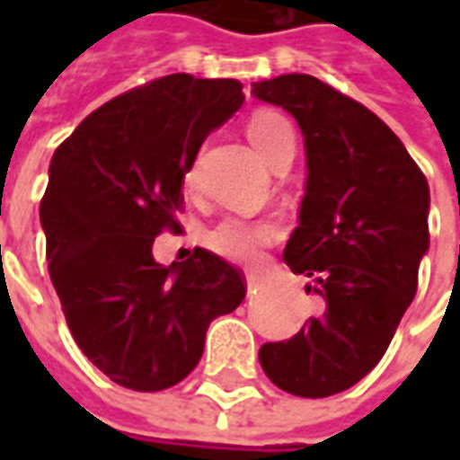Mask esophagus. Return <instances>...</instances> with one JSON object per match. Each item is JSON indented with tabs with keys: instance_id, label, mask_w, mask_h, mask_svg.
<instances>
[{
	"instance_id": "esophagus-1",
	"label": "esophagus",
	"mask_w": 460,
	"mask_h": 460,
	"mask_svg": "<svg viewBox=\"0 0 460 460\" xmlns=\"http://www.w3.org/2000/svg\"><path fill=\"white\" fill-rule=\"evenodd\" d=\"M246 283H249V288H259L261 276L256 270H249V273H246Z\"/></svg>"
}]
</instances>
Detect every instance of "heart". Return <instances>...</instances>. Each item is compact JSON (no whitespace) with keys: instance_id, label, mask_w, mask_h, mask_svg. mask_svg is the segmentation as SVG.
Returning <instances> with one entry per match:
<instances>
[{"instance_id":"b5f03b06","label":"heart","mask_w":460,"mask_h":460,"mask_svg":"<svg viewBox=\"0 0 460 460\" xmlns=\"http://www.w3.org/2000/svg\"><path fill=\"white\" fill-rule=\"evenodd\" d=\"M246 135L256 152L269 164L276 157V152L286 142L293 140V132H290L286 118H280L273 111H259L251 115ZM276 236H279V226L273 221L224 219L207 234V246L231 261H253L259 259V253L269 243L276 241Z\"/></svg>"}]
</instances>
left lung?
Returning a JSON list of instances; mask_svg holds the SVG:
<instances>
[{
  "label": "left lung",
  "mask_w": 460,
  "mask_h": 460,
  "mask_svg": "<svg viewBox=\"0 0 460 460\" xmlns=\"http://www.w3.org/2000/svg\"><path fill=\"white\" fill-rule=\"evenodd\" d=\"M251 93L303 132L308 180L283 261L323 298L300 332L261 347V367L288 394H338L375 369L414 300L429 181L385 122L315 75H276Z\"/></svg>",
  "instance_id": "left-lung-1"
}]
</instances>
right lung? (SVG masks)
<instances>
[{
    "label": "right lung",
    "instance_id": "add662e5",
    "mask_svg": "<svg viewBox=\"0 0 460 460\" xmlns=\"http://www.w3.org/2000/svg\"><path fill=\"white\" fill-rule=\"evenodd\" d=\"M241 88L164 75L101 105L54 152L39 209L49 273L75 345L115 385L181 382L211 320L246 296L239 269L207 249L172 266L152 259L155 236L180 229L184 174L243 105Z\"/></svg>",
    "mask_w": 460,
    "mask_h": 460
}]
</instances>
